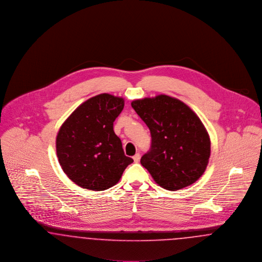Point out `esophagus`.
Instances as JSON below:
<instances>
[{"mask_svg":"<svg viewBox=\"0 0 262 262\" xmlns=\"http://www.w3.org/2000/svg\"><path fill=\"white\" fill-rule=\"evenodd\" d=\"M140 159H141V155L138 152V154H136L134 157H133V160H134V162L135 163H139L140 162Z\"/></svg>","mask_w":262,"mask_h":262,"instance_id":"1","label":"esophagus"}]
</instances>
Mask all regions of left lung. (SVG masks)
Listing matches in <instances>:
<instances>
[{"mask_svg": "<svg viewBox=\"0 0 262 262\" xmlns=\"http://www.w3.org/2000/svg\"><path fill=\"white\" fill-rule=\"evenodd\" d=\"M131 105L151 132V150L142 157L141 165L156 183L179 190L200 179L209 163L211 141L197 114L165 95L135 99Z\"/></svg>", "mask_w": 262, "mask_h": 262, "instance_id": "1", "label": "left lung"}]
</instances>
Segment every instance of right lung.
Listing matches in <instances>:
<instances>
[{
    "label": "right lung",
    "instance_id": "1",
    "mask_svg": "<svg viewBox=\"0 0 262 262\" xmlns=\"http://www.w3.org/2000/svg\"><path fill=\"white\" fill-rule=\"evenodd\" d=\"M123 107V97L100 94L79 105L61 125L56 137L58 161L67 177L82 188L108 189L133 163L113 131V122Z\"/></svg>",
    "mask_w": 262,
    "mask_h": 262
}]
</instances>
